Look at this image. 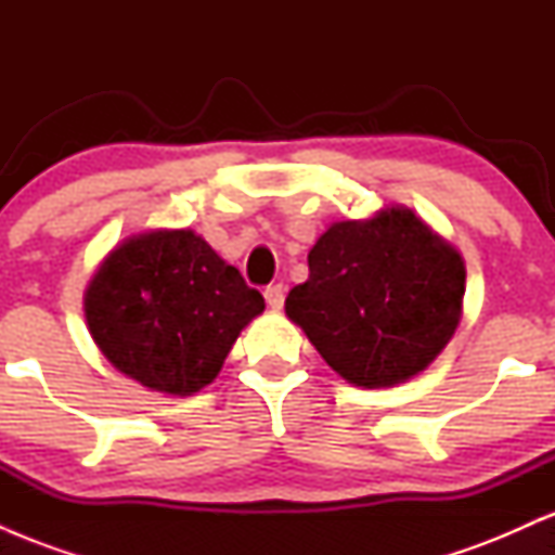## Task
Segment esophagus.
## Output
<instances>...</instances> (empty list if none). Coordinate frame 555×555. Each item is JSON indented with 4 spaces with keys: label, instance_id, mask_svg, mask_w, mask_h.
<instances>
[{
    "label": "esophagus",
    "instance_id": "34e87169",
    "mask_svg": "<svg viewBox=\"0 0 555 555\" xmlns=\"http://www.w3.org/2000/svg\"><path fill=\"white\" fill-rule=\"evenodd\" d=\"M263 295H266V302H269L271 310H282L286 286L284 284H271V286H266Z\"/></svg>",
    "mask_w": 555,
    "mask_h": 555
}]
</instances>
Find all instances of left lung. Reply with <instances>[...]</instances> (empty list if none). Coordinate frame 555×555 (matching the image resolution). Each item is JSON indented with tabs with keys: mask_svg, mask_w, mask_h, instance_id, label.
I'll use <instances>...</instances> for the list:
<instances>
[{
	"mask_svg": "<svg viewBox=\"0 0 555 555\" xmlns=\"http://www.w3.org/2000/svg\"><path fill=\"white\" fill-rule=\"evenodd\" d=\"M308 266V282L289 292L284 310L349 384H404L460 326L464 260L410 208L336 221Z\"/></svg>",
	"mask_w": 555,
	"mask_h": 555,
	"instance_id": "left-lung-1",
	"label": "left lung"
}]
</instances>
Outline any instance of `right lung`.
<instances>
[{"label": "right lung", "mask_w": 555, "mask_h": 555, "mask_svg": "<svg viewBox=\"0 0 555 555\" xmlns=\"http://www.w3.org/2000/svg\"><path fill=\"white\" fill-rule=\"evenodd\" d=\"M266 302L193 229H154L117 245L86 289L93 341L151 391L190 397L219 375Z\"/></svg>", "instance_id": "1"}]
</instances>
